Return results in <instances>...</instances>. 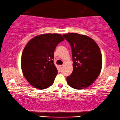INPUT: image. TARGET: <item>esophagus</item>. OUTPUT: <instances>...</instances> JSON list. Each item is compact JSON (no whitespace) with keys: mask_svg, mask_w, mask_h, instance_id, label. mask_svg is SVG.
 I'll use <instances>...</instances> for the list:
<instances>
[{"mask_svg":"<svg viewBox=\"0 0 120 120\" xmlns=\"http://www.w3.org/2000/svg\"><path fill=\"white\" fill-rule=\"evenodd\" d=\"M63 65H59V67H60V68H62V67H63Z\"/></svg>","mask_w":120,"mask_h":120,"instance_id":"obj_1","label":"esophagus"}]
</instances>
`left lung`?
Listing matches in <instances>:
<instances>
[{"label":"left lung","instance_id":"left-lung-1","mask_svg":"<svg viewBox=\"0 0 120 120\" xmlns=\"http://www.w3.org/2000/svg\"><path fill=\"white\" fill-rule=\"evenodd\" d=\"M63 36L71 46L73 61V70L67 78V83L75 89H85L92 84L101 73V50L96 41L87 35L68 33Z\"/></svg>","mask_w":120,"mask_h":120}]
</instances>
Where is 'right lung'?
I'll use <instances>...</instances> for the list:
<instances>
[{
	"mask_svg": "<svg viewBox=\"0 0 120 120\" xmlns=\"http://www.w3.org/2000/svg\"><path fill=\"white\" fill-rule=\"evenodd\" d=\"M64 39L60 34L47 33L34 37L26 45L21 57V69L27 81L38 89L53 84L58 73L54 64V51Z\"/></svg>",
	"mask_w": 120,
	"mask_h": 120,
	"instance_id": "right-lung-1",
	"label": "right lung"
}]
</instances>
